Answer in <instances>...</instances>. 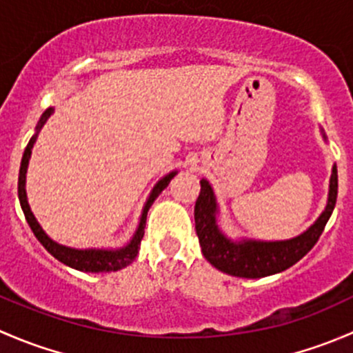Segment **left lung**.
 Here are the masks:
<instances>
[{
	"mask_svg": "<svg viewBox=\"0 0 353 353\" xmlns=\"http://www.w3.org/2000/svg\"><path fill=\"white\" fill-rule=\"evenodd\" d=\"M326 141L325 131L321 130ZM201 191L194 205V225L201 245V252L210 265L215 266L227 275L239 279H263L275 275L294 266L299 259L304 258L319 236L325 230L338 194V172L336 165L331 167L328 201L316 222L299 236L283 241H256V239H230L219 227V203L213 193L212 184L206 179L199 181Z\"/></svg>",
	"mask_w": 353,
	"mask_h": 353,
	"instance_id": "obj_1",
	"label": "left lung"
}]
</instances>
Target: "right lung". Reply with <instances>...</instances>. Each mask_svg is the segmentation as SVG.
I'll return each instance as SVG.
<instances>
[{"label":"right lung","mask_w":353,"mask_h":353,"mask_svg":"<svg viewBox=\"0 0 353 353\" xmlns=\"http://www.w3.org/2000/svg\"><path fill=\"white\" fill-rule=\"evenodd\" d=\"M54 112V108H49L42 112L41 119H39L37 126H35V134L30 138L28 141L27 148H25L23 157H22V163H20V174H19V199H20V206L23 210V215L27 219L28 225H30L32 232L34 236L37 237V241L48 249V252H51L58 261H61L63 265L70 266V268L78 270V272H85V273H108V272H117L121 268H126L128 265L134 261L138 254V249H140V243L143 239L145 234V223H147V213L150 210V206L154 205V201L169 186L170 179L177 174V170H172L167 176H163L159 183L155 184L154 190L150 191L148 194L147 201H145L143 210H141V216L140 222H138L137 230H134L133 237L130 239V243L123 248H116V249H108V248H88V249H77V248H70V245H63L56 241H52L48 234L44 232V229L41 227V223L37 222V219L32 213L30 205L27 201V191H25V181H27V169H28V160H30L32 155V148H34L35 140H37L39 131L42 130V126L46 124V121L51 117V114Z\"/></svg>","instance_id":"right-lung-1"}]
</instances>
